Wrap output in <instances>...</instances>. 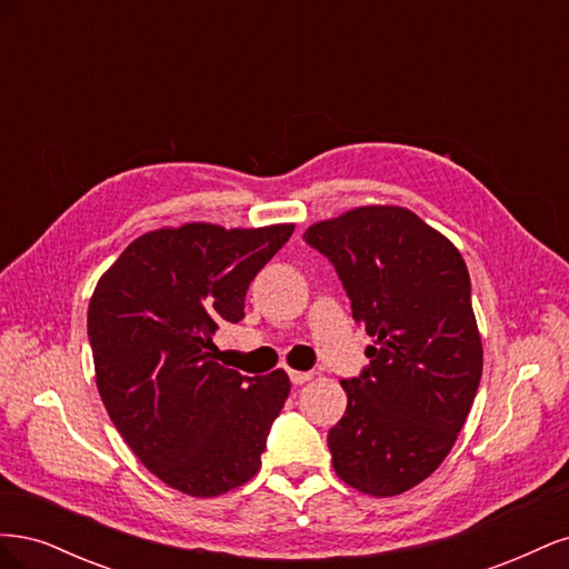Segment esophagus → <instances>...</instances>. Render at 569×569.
<instances>
[{"instance_id":"34e87169","label":"esophagus","mask_w":569,"mask_h":569,"mask_svg":"<svg viewBox=\"0 0 569 569\" xmlns=\"http://www.w3.org/2000/svg\"><path fill=\"white\" fill-rule=\"evenodd\" d=\"M289 380L295 385H306L313 380V372H301V370H289Z\"/></svg>"}]
</instances>
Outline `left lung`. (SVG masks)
I'll use <instances>...</instances> for the list:
<instances>
[{"label":"left lung","instance_id":"1","mask_svg":"<svg viewBox=\"0 0 569 569\" xmlns=\"http://www.w3.org/2000/svg\"><path fill=\"white\" fill-rule=\"evenodd\" d=\"M306 242L337 268L370 366L341 380L347 412L327 435L335 472L399 496L451 453L481 380L470 272L449 237L403 206H358L313 222Z\"/></svg>","mask_w":569,"mask_h":569}]
</instances>
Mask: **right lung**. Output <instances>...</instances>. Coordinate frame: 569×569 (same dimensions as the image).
Returning a JSON list of instances; mask_svg holds the SVG:
<instances>
[{
  "instance_id": "right-lung-1",
  "label": "right lung",
  "mask_w": 569,
  "mask_h": 569,
  "mask_svg": "<svg viewBox=\"0 0 569 569\" xmlns=\"http://www.w3.org/2000/svg\"><path fill=\"white\" fill-rule=\"evenodd\" d=\"M291 232V222L159 228L94 287L88 335L101 401L144 468L187 496H220L261 468L289 377H244L211 351L218 325L244 318L251 280Z\"/></svg>"
}]
</instances>
